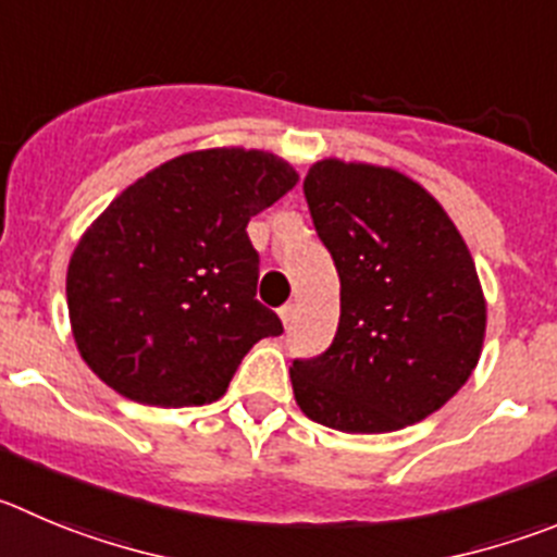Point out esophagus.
<instances>
[{
  "instance_id": "obj_1",
  "label": "esophagus",
  "mask_w": 557,
  "mask_h": 557,
  "mask_svg": "<svg viewBox=\"0 0 557 557\" xmlns=\"http://www.w3.org/2000/svg\"><path fill=\"white\" fill-rule=\"evenodd\" d=\"M280 319H283L285 326H290V321H294V305H283L280 308Z\"/></svg>"
}]
</instances>
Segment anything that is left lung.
<instances>
[{"label":"left lung","instance_id":"obj_1","mask_svg":"<svg viewBox=\"0 0 557 557\" xmlns=\"http://www.w3.org/2000/svg\"><path fill=\"white\" fill-rule=\"evenodd\" d=\"M305 200L341 277L335 341L294 360L310 420L384 434L429 418L478 366L486 302L465 238L445 208L398 170L315 161Z\"/></svg>","mask_w":557,"mask_h":557}]
</instances>
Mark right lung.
Segmentation results:
<instances>
[{
	"label": "right lung",
	"mask_w": 557,
	"mask_h": 557,
	"mask_svg": "<svg viewBox=\"0 0 557 557\" xmlns=\"http://www.w3.org/2000/svg\"><path fill=\"white\" fill-rule=\"evenodd\" d=\"M299 175L267 150L164 161L114 197L67 263L76 349L101 382L148 407L225 396L244 355L283 321L255 299L247 222Z\"/></svg>",
	"instance_id": "right-lung-1"
}]
</instances>
